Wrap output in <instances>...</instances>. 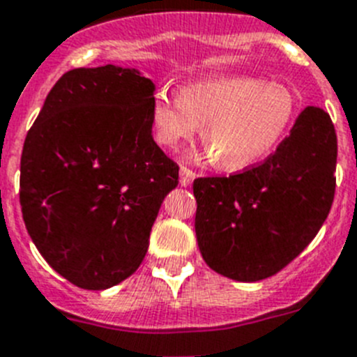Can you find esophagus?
<instances>
[{
  "mask_svg": "<svg viewBox=\"0 0 357 357\" xmlns=\"http://www.w3.org/2000/svg\"><path fill=\"white\" fill-rule=\"evenodd\" d=\"M194 178H196V172L188 169V167H181L179 169V183H181V187H188L194 181Z\"/></svg>",
  "mask_w": 357,
  "mask_h": 357,
  "instance_id": "34e87169",
  "label": "esophagus"
}]
</instances>
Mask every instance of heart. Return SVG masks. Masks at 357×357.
I'll list each match as a JSON object with an SVG mask.
<instances>
[{
  "label": "heart",
  "instance_id": "b5f03b06",
  "mask_svg": "<svg viewBox=\"0 0 357 357\" xmlns=\"http://www.w3.org/2000/svg\"><path fill=\"white\" fill-rule=\"evenodd\" d=\"M296 98L280 84L257 77H222L183 86L179 95L160 89L151 104L154 140L176 147L203 126V145L219 169H250L289 131Z\"/></svg>",
  "mask_w": 357,
  "mask_h": 357
}]
</instances>
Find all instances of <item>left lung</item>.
<instances>
[{
	"label": "left lung",
	"mask_w": 357,
	"mask_h": 357,
	"mask_svg": "<svg viewBox=\"0 0 357 357\" xmlns=\"http://www.w3.org/2000/svg\"><path fill=\"white\" fill-rule=\"evenodd\" d=\"M336 158L333 120L309 105L262 163L228 178L194 179L204 262L237 282L264 280L286 268L331 212Z\"/></svg>",
	"instance_id": "obj_1"
}]
</instances>
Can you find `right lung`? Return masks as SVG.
I'll return each mask as SVG.
<instances>
[{
  "label": "right lung",
  "instance_id": "obj_1",
  "mask_svg": "<svg viewBox=\"0 0 357 357\" xmlns=\"http://www.w3.org/2000/svg\"><path fill=\"white\" fill-rule=\"evenodd\" d=\"M154 84L105 64L66 71L24 138L20 201L33 244L77 287L131 277L179 167L156 145Z\"/></svg>",
  "mask_w": 357,
  "mask_h": 357
}]
</instances>
